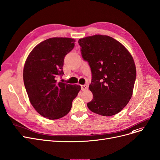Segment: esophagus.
I'll list each match as a JSON object with an SVG mask.
<instances>
[{
	"instance_id": "esophagus-1",
	"label": "esophagus",
	"mask_w": 160,
	"mask_h": 160,
	"mask_svg": "<svg viewBox=\"0 0 160 160\" xmlns=\"http://www.w3.org/2000/svg\"><path fill=\"white\" fill-rule=\"evenodd\" d=\"M88 89V86L87 85H81V90L82 91H86Z\"/></svg>"
}]
</instances>
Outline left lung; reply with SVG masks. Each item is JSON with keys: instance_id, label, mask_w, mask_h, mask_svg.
<instances>
[{"instance_id": "8db88e82", "label": "left lung", "mask_w": 160, "mask_h": 160, "mask_svg": "<svg viewBox=\"0 0 160 160\" xmlns=\"http://www.w3.org/2000/svg\"><path fill=\"white\" fill-rule=\"evenodd\" d=\"M78 42L92 73L89 88L93 98L88 108L105 117L118 113L132 96L136 77L132 56L122 43L108 36H87Z\"/></svg>"}]
</instances>
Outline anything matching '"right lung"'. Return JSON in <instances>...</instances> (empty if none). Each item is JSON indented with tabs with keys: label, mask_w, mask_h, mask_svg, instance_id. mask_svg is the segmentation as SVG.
Returning <instances> with one entry per match:
<instances>
[{
	"label": "right lung",
	"mask_w": 160,
	"mask_h": 160,
	"mask_svg": "<svg viewBox=\"0 0 160 160\" xmlns=\"http://www.w3.org/2000/svg\"><path fill=\"white\" fill-rule=\"evenodd\" d=\"M75 42L69 38H49L32 49L24 63L23 79L30 102L48 119H59L68 114L81 90L80 85L57 79L63 74L65 56L73 49Z\"/></svg>",
	"instance_id": "1"
}]
</instances>
